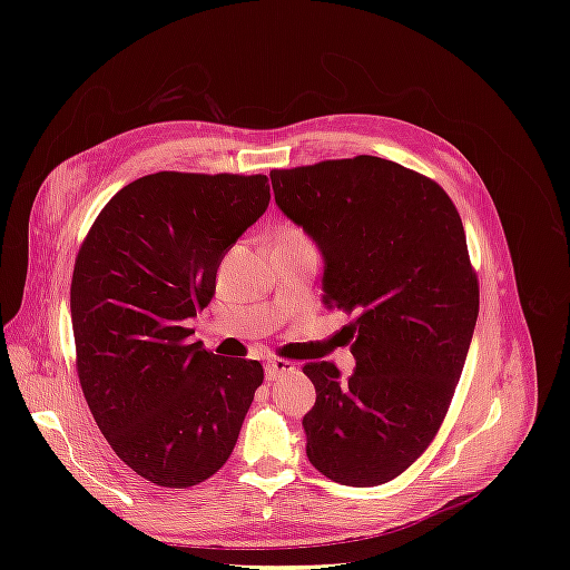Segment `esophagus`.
<instances>
[{
    "label": "esophagus",
    "mask_w": 570,
    "mask_h": 570,
    "mask_svg": "<svg viewBox=\"0 0 570 570\" xmlns=\"http://www.w3.org/2000/svg\"><path fill=\"white\" fill-rule=\"evenodd\" d=\"M292 371H295V364H292V361H285V358H273V361H266V364H264L266 381H275V377H281L283 373H292Z\"/></svg>",
    "instance_id": "1"
}]
</instances>
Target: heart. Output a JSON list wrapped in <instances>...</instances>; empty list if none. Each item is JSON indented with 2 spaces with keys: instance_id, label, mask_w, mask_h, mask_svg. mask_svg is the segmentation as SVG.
I'll use <instances>...</instances> for the list:
<instances>
[{
  "instance_id": "b5f03b06",
  "label": "heart",
  "mask_w": 570,
  "mask_h": 570,
  "mask_svg": "<svg viewBox=\"0 0 570 570\" xmlns=\"http://www.w3.org/2000/svg\"><path fill=\"white\" fill-rule=\"evenodd\" d=\"M275 243H287V245H297V243H308L302 228L297 226H283L275 235Z\"/></svg>"
}]
</instances>
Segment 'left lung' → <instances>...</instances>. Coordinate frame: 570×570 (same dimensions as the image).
<instances>
[{"label":"left lung","mask_w":570,"mask_h":570,"mask_svg":"<svg viewBox=\"0 0 570 570\" xmlns=\"http://www.w3.org/2000/svg\"><path fill=\"white\" fill-rule=\"evenodd\" d=\"M271 183L323 254V302L354 314V373L304 366L306 456L340 485H383L438 435L471 347L480 289L461 216L435 180L366 154L275 168Z\"/></svg>","instance_id":"1"}]
</instances>
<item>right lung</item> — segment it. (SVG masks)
<instances>
[{
    "label": "right lung",
    "mask_w": 570,
    "mask_h": 570,
    "mask_svg": "<svg viewBox=\"0 0 570 570\" xmlns=\"http://www.w3.org/2000/svg\"><path fill=\"white\" fill-rule=\"evenodd\" d=\"M271 202L266 176L137 178L109 199L71 283L76 366L120 461L161 488H193L233 454L264 368L189 342L226 252Z\"/></svg>",
    "instance_id": "obj_1"
}]
</instances>
